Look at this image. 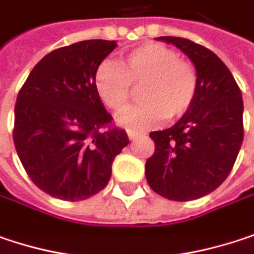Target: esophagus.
<instances>
[{"instance_id":"34e87169","label":"esophagus","mask_w":254,"mask_h":254,"mask_svg":"<svg viewBox=\"0 0 254 254\" xmlns=\"http://www.w3.org/2000/svg\"><path fill=\"white\" fill-rule=\"evenodd\" d=\"M141 134H143L141 131H136V130H128V131H127V136H128L130 140H133V138H136V137L141 136Z\"/></svg>"}]
</instances>
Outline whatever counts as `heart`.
<instances>
[{"mask_svg":"<svg viewBox=\"0 0 254 254\" xmlns=\"http://www.w3.org/2000/svg\"><path fill=\"white\" fill-rule=\"evenodd\" d=\"M134 85H143L144 102L120 114L118 124L140 130L166 117H184L198 94V73L193 64L179 58L176 50L160 43H146L127 52L121 58V66L113 61H102L95 69V91L113 111L127 107Z\"/></svg>","mask_w":254,"mask_h":254,"instance_id":"obj_1","label":"heart"}]
</instances>
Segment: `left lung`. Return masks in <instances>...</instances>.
Segmentation results:
<instances>
[{"label":"left lung","instance_id":"obj_1","mask_svg":"<svg viewBox=\"0 0 254 254\" xmlns=\"http://www.w3.org/2000/svg\"><path fill=\"white\" fill-rule=\"evenodd\" d=\"M195 64L198 94L175 126L152 131L154 153L146 162L150 188L172 201H192L217 190L240 152L243 128L242 91L223 61L188 39L163 36Z\"/></svg>","mask_w":254,"mask_h":254}]
</instances>
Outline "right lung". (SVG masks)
I'll return each mask as SVG.
<instances>
[{
	"label": "right lung",
	"instance_id": "add662e5",
	"mask_svg": "<svg viewBox=\"0 0 254 254\" xmlns=\"http://www.w3.org/2000/svg\"><path fill=\"white\" fill-rule=\"evenodd\" d=\"M116 47L114 40L59 47L33 67L17 95L14 146L31 182L50 196L81 201L98 193L128 144L94 86L97 66Z\"/></svg>",
	"mask_w": 254,
	"mask_h": 254
}]
</instances>
